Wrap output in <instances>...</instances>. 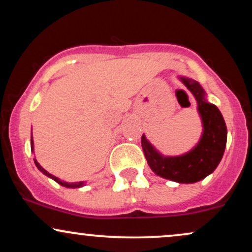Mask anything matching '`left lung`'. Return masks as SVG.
<instances>
[{"mask_svg": "<svg viewBox=\"0 0 252 252\" xmlns=\"http://www.w3.org/2000/svg\"><path fill=\"white\" fill-rule=\"evenodd\" d=\"M179 79L192 92L198 104L202 123L200 140L194 148L178 156H163L144 134L141 143L147 162L156 175L179 184H193L205 179L218 167L226 147L227 129L221 112L215 104L209 103L200 84L189 77L179 76Z\"/></svg>", "mask_w": 252, "mask_h": 252, "instance_id": "8db88e82", "label": "left lung"}]
</instances>
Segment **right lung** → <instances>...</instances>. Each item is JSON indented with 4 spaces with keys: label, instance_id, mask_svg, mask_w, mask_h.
Here are the masks:
<instances>
[{
    "label": "right lung",
    "instance_id": "1",
    "mask_svg": "<svg viewBox=\"0 0 252 252\" xmlns=\"http://www.w3.org/2000/svg\"><path fill=\"white\" fill-rule=\"evenodd\" d=\"M31 148H32V152H34L33 136H31ZM34 162H35V166L37 167V169H39L40 172L42 173V174H45L46 176H48V178L53 179L54 181L58 182V184H59V185H62V186H63V187H67V189H79V187H83V186H84V182H83V181H82V182H74V184H73V182H66V181L60 180L59 178H57V176L50 174V173H48L47 170H46L45 168H42V167L40 166V163L37 162L35 158H34Z\"/></svg>",
    "mask_w": 252,
    "mask_h": 252
}]
</instances>
